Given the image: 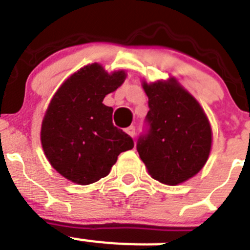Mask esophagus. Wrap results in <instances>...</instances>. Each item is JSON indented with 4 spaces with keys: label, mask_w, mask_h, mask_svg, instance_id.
<instances>
[{
    "label": "esophagus",
    "mask_w": 250,
    "mask_h": 250,
    "mask_svg": "<svg viewBox=\"0 0 250 250\" xmlns=\"http://www.w3.org/2000/svg\"><path fill=\"white\" fill-rule=\"evenodd\" d=\"M126 133L129 134L130 137L134 138V137H135V134H137V129H135V126H129L126 129Z\"/></svg>",
    "instance_id": "1"
}]
</instances>
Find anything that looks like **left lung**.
Wrapping results in <instances>:
<instances>
[{"label":"left lung","instance_id":"left-lung-1","mask_svg":"<svg viewBox=\"0 0 250 250\" xmlns=\"http://www.w3.org/2000/svg\"><path fill=\"white\" fill-rule=\"evenodd\" d=\"M148 97L146 127L137 150L150 176L177 185L201 171L208 158L212 131L199 103L176 80L143 84Z\"/></svg>","mask_w":250,"mask_h":250}]
</instances>
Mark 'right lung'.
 Listing matches in <instances>:
<instances>
[{"mask_svg": "<svg viewBox=\"0 0 250 250\" xmlns=\"http://www.w3.org/2000/svg\"><path fill=\"white\" fill-rule=\"evenodd\" d=\"M125 80L124 71L108 75L102 66H84L53 96L43 119L41 140L57 172L80 185L108 175L121 152L134 140L112 124V107L103 98Z\"/></svg>", "mask_w": 250, "mask_h": 250, "instance_id": "right-lung-1", "label": "right lung"}]
</instances>
